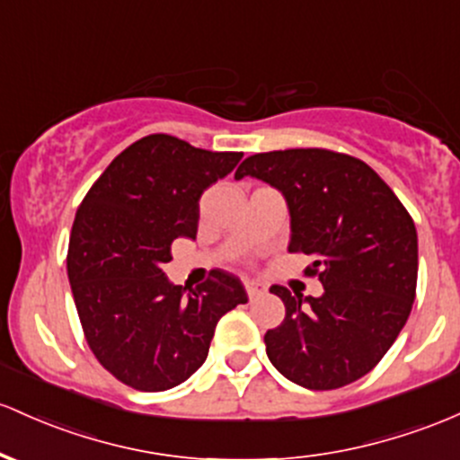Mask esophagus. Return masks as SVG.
Wrapping results in <instances>:
<instances>
[{
    "mask_svg": "<svg viewBox=\"0 0 460 460\" xmlns=\"http://www.w3.org/2000/svg\"><path fill=\"white\" fill-rule=\"evenodd\" d=\"M244 288H246V295H249L251 299H255V296L264 295L266 292V286L257 279H244Z\"/></svg>",
    "mask_w": 460,
    "mask_h": 460,
    "instance_id": "esophagus-1",
    "label": "esophagus"
}]
</instances>
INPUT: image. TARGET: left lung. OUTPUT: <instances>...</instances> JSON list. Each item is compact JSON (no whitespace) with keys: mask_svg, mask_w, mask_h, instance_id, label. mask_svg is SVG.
Segmentation results:
<instances>
[{"mask_svg":"<svg viewBox=\"0 0 460 460\" xmlns=\"http://www.w3.org/2000/svg\"><path fill=\"white\" fill-rule=\"evenodd\" d=\"M281 191L290 253L314 257L321 296L272 286L286 319L264 336L266 353L295 385L330 391L367 376L391 349L412 310L417 229L393 190L356 156L323 148L260 153L235 179Z\"/></svg>","mask_w":460,"mask_h":460,"instance_id":"8db88e82","label":"left lung"}]
</instances>
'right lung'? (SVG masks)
Wrapping results in <instances>:
<instances>
[{"instance_id":"1","label":"right lung","mask_w":460,"mask_h":460,"mask_svg":"<svg viewBox=\"0 0 460 460\" xmlns=\"http://www.w3.org/2000/svg\"><path fill=\"white\" fill-rule=\"evenodd\" d=\"M242 153L148 135L111 161L78 207L67 277L100 365L137 391L179 386L207 360L220 316L246 304L235 275L176 286L164 272L176 238L196 240L199 200Z\"/></svg>"}]
</instances>
